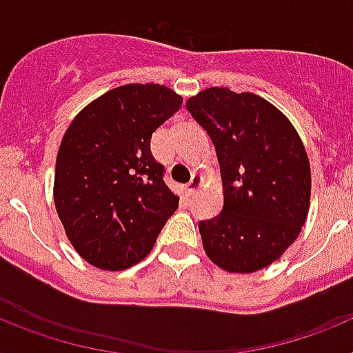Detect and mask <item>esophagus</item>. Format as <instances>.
<instances>
[{
    "label": "esophagus",
    "mask_w": 353,
    "mask_h": 353,
    "mask_svg": "<svg viewBox=\"0 0 353 353\" xmlns=\"http://www.w3.org/2000/svg\"><path fill=\"white\" fill-rule=\"evenodd\" d=\"M201 180H203V179H201V174H198V173L192 174L191 182H189L185 185V192H187V194H192V192H194L196 189H198V187L201 185Z\"/></svg>",
    "instance_id": "34e87169"
}]
</instances>
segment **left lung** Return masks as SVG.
Masks as SVG:
<instances>
[{"label": "left lung", "mask_w": 353, "mask_h": 353, "mask_svg": "<svg viewBox=\"0 0 353 353\" xmlns=\"http://www.w3.org/2000/svg\"><path fill=\"white\" fill-rule=\"evenodd\" d=\"M210 136L224 203L199 221L205 252L228 272L263 269L295 242L310 210V159L288 118L254 93L208 88L185 102Z\"/></svg>", "instance_id": "left-lung-1"}]
</instances>
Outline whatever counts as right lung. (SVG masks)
<instances>
[{
	"label": "right lung",
	"mask_w": 353,
	"mask_h": 353,
	"mask_svg": "<svg viewBox=\"0 0 353 353\" xmlns=\"http://www.w3.org/2000/svg\"><path fill=\"white\" fill-rule=\"evenodd\" d=\"M182 105L161 84H123L88 104L61 139L54 205L79 256L104 270L139 263L179 208L152 134Z\"/></svg>",
	"instance_id": "obj_1"
}]
</instances>
